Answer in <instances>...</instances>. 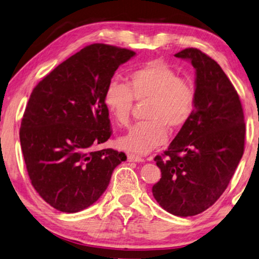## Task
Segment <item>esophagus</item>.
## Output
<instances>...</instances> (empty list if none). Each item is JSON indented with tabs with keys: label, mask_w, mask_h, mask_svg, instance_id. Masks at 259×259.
Here are the masks:
<instances>
[{
	"label": "esophagus",
	"mask_w": 259,
	"mask_h": 259,
	"mask_svg": "<svg viewBox=\"0 0 259 259\" xmlns=\"http://www.w3.org/2000/svg\"><path fill=\"white\" fill-rule=\"evenodd\" d=\"M128 161L130 162H143L144 159L142 157H138V155H135L133 153H128Z\"/></svg>",
	"instance_id": "obj_1"
}]
</instances>
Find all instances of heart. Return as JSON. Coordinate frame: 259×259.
<instances>
[{"label": "heart", "instance_id": "1", "mask_svg": "<svg viewBox=\"0 0 259 259\" xmlns=\"http://www.w3.org/2000/svg\"><path fill=\"white\" fill-rule=\"evenodd\" d=\"M134 99L149 101L145 122L138 123L120 138L121 147L137 154H145L165 144L169 130L183 128L194 115L197 93L194 84L162 61H151L135 69L128 84L109 81L104 93V105L120 126L130 121Z\"/></svg>", "mask_w": 259, "mask_h": 259}]
</instances>
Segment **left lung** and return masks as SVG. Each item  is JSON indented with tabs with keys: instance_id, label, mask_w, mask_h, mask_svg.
Returning a JSON list of instances; mask_svg holds the SVG:
<instances>
[{
	"instance_id": "left-lung-1",
	"label": "left lung",
	"mask_w": 259,
	"mask_h": 259,
	"mask_svg": "<svg viewBox=\"0 0 259 259\" xmlns=\"http://www.w3.org/2000/svg\"><path fill=\"white\" fill-rule=\"evenodd\" d=\"M175 56L196 69V108L168 150L154 158L161 179L152 194L163 210L191 217L227 188L243 155L245 123L239 94L214 60L197 48Z\"/></svg>"
}]
</instances>
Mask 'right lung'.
Returning a JSON list of instances; mask_svg holds the SVG:
<instances>
[{
	"mask_svg": "<svg viewBox=\"0 0 259 259\" xmlns=\"http://www.w3.org/2000/svg\"><path fill=\"white\" fill-rule=\"evenodd\" d=\"M136 53L93 44L49 72L27 102L19 139L32 186L61 212L91 206L126 159L113 149L94 151L112 135L104 105L116 69Z\"/></svg>",
	"mask_w": 259,
	"mask_h": 259,
	"instance_id": "add662e5",
	"label": "right lung"
}]
</instances>
